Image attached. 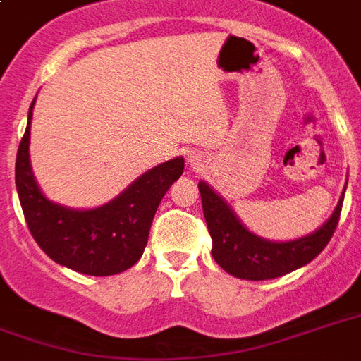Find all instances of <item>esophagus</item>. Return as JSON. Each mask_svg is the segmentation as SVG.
Returning a JSON list of instances; mask_svg holds the SVG:
<instances>
[{"instance_id":"1","label":"esophagus","mask_w":361,"mask_h":361,"mask_svg":"<svg viewBox=\"0 0 361 361\" xmlns=\"http://www.w3.org/2000/svg\"><path fill=\"white\" fill-rule=\"evenodd\" d=\"M187 164L198 166V164H200V157H198L197 153H189V155H187Z\"/></svg>"}]
</instances>
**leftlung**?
<instances>
[{
  "instance_id": "obj_1",
  "label": "left lung",
  "mask_w": 361,
  "mask_h": 361,
  "mask_svg": "<svg viewBox=\"0 0 361 361\" xmlns=\"http://www.w3.org/2000/svg\"><path fill=\"white\" fill-rule=\"evenodd\" d=\"M206 225L212 236V255L221 268L234 277L266 281L286 275L311 262L324 251L341 217L343 198L331 217L319 231L294 241H268L255 236L241 225L223 198L208 185L198 183ZM345 197V195H343Z\"/></svg>"
}]
</instances>
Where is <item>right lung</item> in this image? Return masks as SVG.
Segmentation results:
<instances>
[{
	"label": "right lung",
	"instance_id": "add662e5",
	"mask_svg": "<svg viewBox=\"0 0 361 361\" xmlns=\"http://www.w3.org/2000/svg\"><path fill=\"white\" fill-rule=\"evenodd\" d=\"M16 153L14 180L25 223L37 245L54 262L86 275L121 274L140 260L152 221L161 198L183 172V159L159 164L121 192L112 202L95 209H69L50 202L37 187L30 164V127Z\"/></svg>",
	"mask_w": 361,
	"mask_h": 361
}]
</instances>
